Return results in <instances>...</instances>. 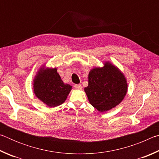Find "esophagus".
<instances>
[{"label": "esophagus", "mask_w": 159, "mask_h": 159, "mask_svg": "<svg viewBox=\"0 0 159 159\" xmlns=\"http://www.w3.org/2000/svg\"><path fill=\"white\" fill-rule=\"evenodd\" d=\"M74 88L77 90H81L82 89V85L81 84H76L74 85Z\"/></svg>", "instance_id": "1"}]
</instances>
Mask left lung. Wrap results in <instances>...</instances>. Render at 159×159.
<instances>
[{
  "label": "left lung",
  "instance_id": "obj_1",
  "mask_svg": "<svg viewBox=\"0 0 159 159\" xmlns=\"http://www.w3.org/2000/svg\"><path fill=\"white\" fill-rule=\"evenodd\" d=\"M91 105L99 112L118 105L128 91V83L121 71L109 61L95 67L88 74V85L84 88Z\"/></svg>",
  "mask_w": 159,
  "mask_h": 159
}]
</instances>
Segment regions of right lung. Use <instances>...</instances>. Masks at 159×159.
Wrapping results in <instances>:
<instances>
[{
    "label": "right lung",
    "instance_id": "right-lung-1",
    "mask_svg": "<svg viewBox=\"0 0 159 159\" xmlns=\"http://www.w3.org/2000/svg\"><path fill=\"white\" fill-rule=\"evenodd\" d=\"M33 82L34 94L49 107L64 103L72 88L71 85L64 83L57 68H48L44 65L38 71Z\"/></svg>",
    "mask_w": 159,
    "mask_h": 159
}]
</instances>
